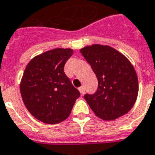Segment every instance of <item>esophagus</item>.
<instances>
[{
  "mask_svg": "<svg viewBox=\"0 0 155 155\" xmlns=\"http://www.w3.org/2000/svg\"><path fill=\"white\" fill-rule=\"evenodd\" d=\"M79 91H80V93H81V95H84V93H85V87H79Z\"/></svg>",
  "mask_w": 155,
  "mask_h": 155,
  "instance_id": "obj_1",
  "label": "esophagus"
}]
</instances>
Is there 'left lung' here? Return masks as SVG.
<instances>
[{"instance_id": "8db88e82", "label": "left lung", "mask_w": 155, "mask_h": 155, "mask_svg": "<svg viewBox=\"0 0 155 155\" xmlns=\"http://www.w3.org/2000/svg\"><path fill=\"white\" fill-rule=\"evenodd\" d=\"M98 79L93 95H85L97 117L105 121L126 114L136 103L139 91L137 72L130 60L109 46L93 44L80 50Z\"/></svg>"}]
</instances>
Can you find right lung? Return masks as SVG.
Here are the masks:
<instances>
[{
  "label": "right lung",
  "instance_id": "obj_1",
  "mask_svg": "<svg viewBox=\"0 0 155 155\" xmlns=\"http://www.w3.org/2000/svg\"><path fill=\"white\" fill-rule=\"evenodd\" d=\"M73 53L54 48L33 57L20 81V93L28 112L38 120L56 124L70 115L80 93L65 75L64 67Z\"/></svg>",
  "mask_w": 155,
  "mask_h": 155
}]
</instances>
